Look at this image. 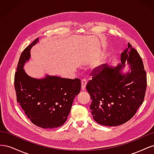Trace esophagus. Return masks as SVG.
I'll return each mask as SVG.
<instances>
[{
	"label": "esophagus",
	"instance_id": "34e87169",
	"mask_svg": "<svg viewBox=\"0 0 154 154\" xmlns=\"http://www.w3.org/2000/svg\"><path fill=\"white\" fill-rule=\"evenodd\" d=\"M87 83V80H85V79H83L82 80V91H84L85 89Z\"/></svg>",
	"mask_w": 154,
	"mask_h": 154
}]
</instances>
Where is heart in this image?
Masks as SVG:
<instances>
[{"mask_svg":"<svg viewBox=\"0 0 154 154\" xmlns=\"http://www.w3.org/2000/svg\"><path fill=\"white\" fill-rule=\"evenodd\" d=\"M102 63V62H100L99 63H96V66H97V67H98L99 66H100V65Z\"/></svg>","mask_w":154,"mask_h":154,"instance_id":"b5f03b06","label":"heart"}]
</instances>
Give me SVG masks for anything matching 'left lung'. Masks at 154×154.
<instances>
[{"instance_id":"1","label":"left lung","mask_w":154,"mask_h":154,"mask_svg":"<svg viewBox=\"0 0 154 154\" xmlns=\"http://www.w3.org/2000/svg\"><path fill=\"white\" fill-rule=\"evenodd\" d=\"M121 62L115 67L103 64L101 69H94L92 79L86 85L92 100L93 118L102 125L116 127L127 122L145 96L146 73L140 55L130 43L121 54ZM125 63L131 70L123 73Z\"/></svg>"}]
</instances>
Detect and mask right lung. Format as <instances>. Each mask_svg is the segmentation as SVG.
<instances>
[{
    "mask_svg": "<svg viewBox=\"0 0 154 154\" xmlns=\"http://www.w3.org/2000/svg\"><path fill=\"white\" fill-rule=\"evenodd\" d=\"M38 38L22 53L15 74L17 103L34 125L44 128L59 127L66 123L74 97L81 90L78 78L68 79L45 75L37 79L23 69L31 57L30 51Z\"/></svg>",
    "mask_w": 154,
    "mask_h": 154,
    "instance_id": "right-lung-1",
    "label": "right lung"
}]
</instances>
